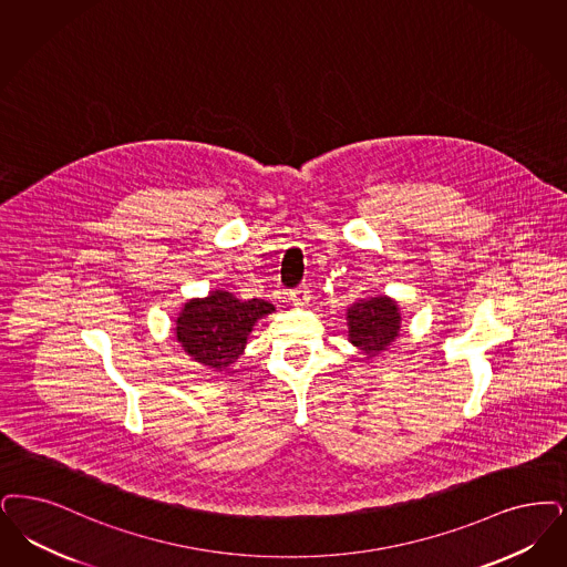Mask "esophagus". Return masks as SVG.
Segmentation results:
<instances>
[{
  "instance_id": "esophagus-1",
  "label": "esophagus",
  "mask_w": 567,
  "mask_h": 567,
  "mask_svg": "<svg viewBox=\"0 0 567 567\" xmlns=\"http://www.w3.org/2000/svg\"><path fill=\"white\" fill-rule=\"evenodd\" d=\"M310 291L306 289V287H299V289H295L291 291V301L297 303V306H306L308 303V299H310Z\"/></svg>"
}]
</instances>
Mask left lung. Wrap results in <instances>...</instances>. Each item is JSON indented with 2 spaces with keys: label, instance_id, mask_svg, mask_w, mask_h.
Here are the masks:
<instances>
[{
  "label": "left lung",
  "instance_id": "8db88e82",
  "mask_svg": "<svg viewBox=\"0 0 567 567\" xmlns=\"http://www.w3.org/2000/svg\"><path fill=\"white\" fill-rule=\"evenodd\" d=\"M401 308L388 295L359 299L346 310L348 341L363 352L364 361H373L399 340L401 336Z\"/></svg>",
  "mask_w": 567,
  "mask_h": 567
}]
</instances>
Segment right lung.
Listing matches in <instances>:
<instances>
[{
	"instance_id": "obj_1",
	"label": "right lung",
	"mask_w": 567,
	"mask_h": 567,
	"mask_svg": "<svg viewBox=\"0 0 567 567\" xmlns=\"http://www.w3.org/2000/svg\"><path fill=\"white\" fill-rule=\"evenodd\" d=\"M276 312L266 299H238L215 289L206 297H192L183 303L175 320V340L183 352L204 369L234 373V363L247 348L252 327Z\"/></svg>"
}]
</instances>
